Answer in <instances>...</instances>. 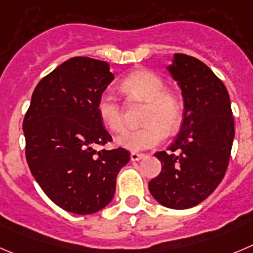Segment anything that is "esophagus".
Returning <instances> with one entry per match:
<instances>
[{"label":"esophagus","mask_w":253,"mask_h":253,"mask_svg":"<svg viewBox=\"0 0 253 253\" xmlns=\"http://www.w3.org/2000/svg\"><path fill=\"white\" fill-rule=\"evenodd\" d=\"M144 158V154H140V153H135V151H133V153L130 154V159L133 161H138L140 160V159Z\"/></svg>","instance_id":"1"}]
</instances>
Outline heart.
I'll list each match as a JSON object with an SVG mask.
<instances>
[{"instance_id": "1", "label": "heart", "mask_w": 253, "mask_h": 253, "mask_svg": "<svg viewBox=\"0 0 253 253\" xmlns=\"http://www.w3.org/2000/svg\"><path fill=\"white\" fill-rule=\"evenodd\" d=\"M124 93L135 99L146 102L143 114L145 123L138 129L125 130L118 136L117 143L129 150L139 151L154 148L165 140L168 131L179 126L181 120V104L176 94L165 89L164 79L146 69L129 74L120 84ZM97 112L100 120L112 131L124 129L123 109L119 100L110 92L99 95Z\"/></svg>"}]
</instances>
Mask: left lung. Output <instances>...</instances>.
I'll list each match as a JSON object with an SVG mask.
<instances>
[{
	"mask_svg": "<svg viewBox=\"0 0 253 253\" xmlns=\"http://www.w3.org/2000/svg\"><path fill=\"white\" fill-rule=\"evenodd\" d=\"M168 69L181 89L184 118L169 151L155 153L161 172L149 181V190L165 208L184 210L199 205L222 181L235 123L227 89L205 63L175 53Z\"/></svg>",
	"mask_w": 253,
	"mask_h": 253,
	"instance_id": "8db88e82",
	"label": "left lung"
}]
</instances>
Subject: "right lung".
I'll list each match as a JSON object with an SVG mask.
<instances>
[{
    "instance_id": "1",
    "label": "right lung",
    "mask_w": 253,
    "mask_h": 253,
    "mask_svg": "<svg viewBox=\"0 0 253 253\" xmlns=\"http://www.w3.org/2000/svg\"><path fill=\"white\" fill-rule=\"evenodd\" d=\"M114 79L108 62L73 57L43 77L23 119L26 159L41 189L68 212L89 215L112 201L124 148L97 151L112 136L97 102Z\"/></svg>"
}]
</instances>
